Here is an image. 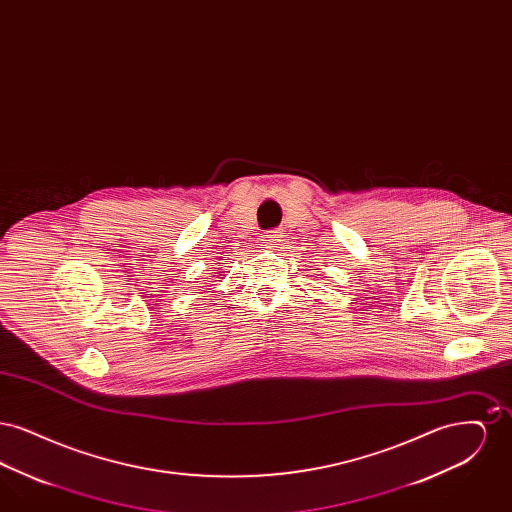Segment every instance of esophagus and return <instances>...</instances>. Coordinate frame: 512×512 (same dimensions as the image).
I'll list each match as a JSON object with an SVG mask.
<instances>
[{"mask_svg": "<svg viewBox=\"0 0 512 512\" xmlns=\"http://www.w3.org/2000/svg\"><path fill=\"white\" fill-rule=\"evenodd\" d=\"M282 242V230H268L263 236H261V244L267 245V247H276Z\"/></svg>", "mask_w": 512, "mask_h": 512, "instance_id": "1", "label": "esophagus"}]
</instances>
